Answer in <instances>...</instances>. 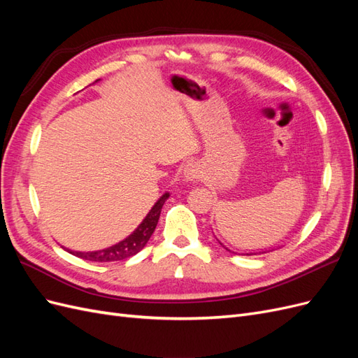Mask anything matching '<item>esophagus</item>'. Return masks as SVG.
Wrapping results in <instances>:
<instances>
[{"label":"esophagus","instance_id":"obj_1","mask_svg":"<svg viewBox=\"0 0 358 358\" xmlns=\"http://www.w3.org/2000/svg\"><path fill=\"white\" fill-rule=\"evenodd\" d=\"M183 176H185L187 180H196L201 176V170L200 166L196 164V162H189V164L185 166L183 169Z\"/></svg>","mask_w":358,"mask_h":358}]
</instances>
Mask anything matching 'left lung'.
Segmentation results:
<instances>
[{
	"label": "left lung",
	"mask_w": 358,
	"mask_h": 358,
	"mask_svg": "<svg viewBox=\"0 0 358 358\" xmlns=\"http://www.w3.org/2000/svg\"><path fill=\"white\" fill-rule=\"evenodd\" d=\"M220 243H221V242H220ZM221 245H222V243H221ZM222 246H224V245H222ZM224 248H225V246H224ZM225 249H227V248H225ZM229 251H230V249H229ZM264 252H266V251H262V252H249V254H242V255H257V254H264Z\"/></svg>",
	"instance_id": "obj_1"
}]
</instances>
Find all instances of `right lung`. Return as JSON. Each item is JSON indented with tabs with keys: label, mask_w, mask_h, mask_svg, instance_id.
<instances>
[{
	"label": "right lung",
	"mask_w": 358,
	"mask_h": 358,
	"mask_svg": "<svg viewBox=\"0 0 358 358\" xmlns=\"http://www.w3.org/2000/svg\"><path fill=\"white\" fill-rule=\"evenodd\" d=\"M169 196L170 194L166 192L164 196L159 197V200L154 204V208L149 210L142 224H140L137 229L122 242H119L110 248L101 249V251H94V252H78V251H70V249H67V251L76 257L88 259V262H96V263L121 262V259L136 255L137 252L142 251L145 245L148 243V241L150 239V236H152V233L155 231L162 204L166 203Z\"/></svg>",
	"instance_id": "add662e5"
}]
</instances>
